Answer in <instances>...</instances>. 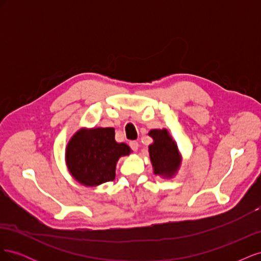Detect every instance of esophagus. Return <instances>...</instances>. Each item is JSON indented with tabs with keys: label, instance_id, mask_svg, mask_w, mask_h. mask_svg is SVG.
Listing matches in <instances>:
<instances>
[{
	"label": "esophagus",
	"instance_id": "esophagus-1",
	"mask_svg": "<svg viewBox=\"0 0 261 261\" xmlns=\"http://www.w3.org/2000/svg\"><path fill=\"white\" fill-rule=\"evenodd\" d=\"M129 146H130V148H132V150H134V151H137L138 148H139V144L137 143L136 140H133V141H130V143H129Z\"/></svg>",
	"mask_w": 261,
	"mask_h": 261
}]
</instances>
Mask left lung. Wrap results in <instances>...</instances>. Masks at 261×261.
Here are the masks:
<instances>
[{
  "mask_svg": "<svg viewBox=\"0 0 261 261\" xmlns=\"http://www.w3.org/2000/svg\"><path fill=\"white\" fill-rule=\"evenodd\" d=\"M154 143L149 146V154L154 174L171 177L177 171L180 156L175 141L167 129H152L149 132Z\"/></svg>",
  "mask_w": 261,
  "mask_h": 261,
  "instance_id": "left-lung-1",
  "label": "left lung"
}]
</instances>
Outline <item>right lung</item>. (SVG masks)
<instances>
[{
	"label": "right lung",
	"instance_id": "obj_1",
	"mask_svg": "<svg viewBox=\"0 0 261 261\" xmlns=\"http://www.w3.org/2000/svg\"><path fill=\"white\" fill-rule=\"evenodd\" d=\"M112 127L81 129L69 140L66 164L74 178L86 186H97L115 178L116 162L130 153L126 144L115 141Z\"/></svg>",
	"mask_w": 261,
	"mask_h": 261
}]
</instances>
